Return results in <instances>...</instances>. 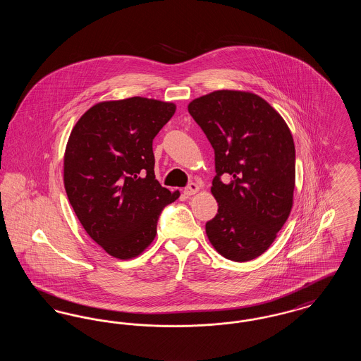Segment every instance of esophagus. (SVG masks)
I'll list each match as a JSON object with an SVG mask.
<instances>
[{
	"instance_id": "obj_1",
	"label": "esophagus",
	"mask_w": 361,
	"mask_h": 361,
	"mask_svg": "<svg viewBox=\"0 0 361 361\" xmlns=\"http://www.w3.org/2000/svg\"><path fill=\"white\" fill-rule=\"evenodd\" d=\"M197 190H199V185H197V184H195V183H189L188 185L184 188V195H187V196H192V195H195Z\"/></svg>"
}]
</instances>
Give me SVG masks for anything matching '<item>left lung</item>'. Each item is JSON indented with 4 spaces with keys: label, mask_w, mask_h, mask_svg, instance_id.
Segmentation results:
<instances>
[{
    "label": "left lung",
    "mask_w": 361,
    "mask_h": 361,
    "mask_svg": "<svg viewBox=\"0 0 361 361\" xmlns=\"http://www.w3.org/2000/svg\"><path fill=\"white\" fill-rule=\"evenodd\" d=\"M215 152L211 192L218 214L206 224L219 255L245 262L261 256L288 219L295 145L275 109L255 93L216 90L188 105ZM228 175L230 182L221 181Z\"/></svg>",
    "instance_id": "left-lung-1"
}]
</instances>
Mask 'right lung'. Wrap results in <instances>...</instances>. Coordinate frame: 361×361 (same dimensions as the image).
<instances>
[{"mask_svg":"<svg viewBox=\"0 0 361 361\" xmlns=\"http://www.w3.org/2000/svg\"><path fill=\"white\" fill-rule=\"evenodd\" d=\"M176 105L131 97L96 104L74 126L63 181L78 221L112 257H137L155 238L162 209L180 192L154 174L153 139Z\"/></svg>","mask_w":361,"mask_h":361,"instance_id":"1","label":"right lung"}]
</instances>
